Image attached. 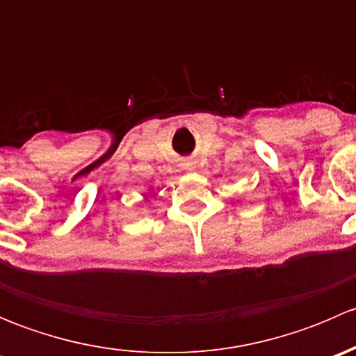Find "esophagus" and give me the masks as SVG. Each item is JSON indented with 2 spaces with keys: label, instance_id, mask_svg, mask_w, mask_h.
<instances>
[{
  "label": "esophagus",
  "instance_id": "obj_1",
  "mask_svg": "<svg viewBox=\"0 0 356 356\" xmlns=\"http://www.w3.org/2000/svg\"><path fill=\"white\" fill-rule=\"evenodd\" d=\"M184 167H186V168H188V170H193V165H191V163H186V165H184Z\"/></svg>",
  "mask_w": 356,
  "mask_h": 356
}]
</instances>
